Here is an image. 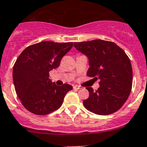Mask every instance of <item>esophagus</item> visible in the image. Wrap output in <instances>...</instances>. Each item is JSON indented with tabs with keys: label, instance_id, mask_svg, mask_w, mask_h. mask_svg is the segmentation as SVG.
I'll return each instance as SVG.
<instances>
[{
	"label": "esophagus",
	"instance_id": "34e87169",
	"mask_svg": "<svg viewBox=\"0 0 147 147\" xmlns=\"http://www.w3.org/2000/svg\"><path fill=\"white\" fill-rule=\"evenodd\" d=\"M73 89H74V90H80V86H78V85H75L73 87Z\"/></svg>",
	"mask_w": 147,
	"mask_h": 147
}]
</instances>
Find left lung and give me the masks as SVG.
<instances>
[{
    "instance_id": "left-lung-1",
    "label": "left lung",
    "mask_w": 147,
    "mask_h": 147,
    "mask_svg": "<svg viewBox=\"0 0 147 147\" xmlns=\"http://www.w3.org/2000/svg\"><path fill=\"white\" fill-rule=\"evenodd\" d=\"M74 46L89 59V77L100 79L94 91L87 87L89 97L83 101L87 110L108 115L119 110L129 96L132 86V68L125 52L111 41L94 40L75 42Z\"/></svg>"
}]
</instances>
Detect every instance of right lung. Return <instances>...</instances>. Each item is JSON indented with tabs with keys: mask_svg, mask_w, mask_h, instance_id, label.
<instances>
[{
	"mask_svg": "<svg viewBox=\"0 0 147 147\" xmlns=\"http://www.w3.org/2000/svg\"><path fill=\"white\" fill-rule=\"evenodd\" d=\"M73 42L42 41L26 47L15 63L13 79L16 94L31 113L45 115L61 107L72 86L56 85L49 79V72L60 64Z\"/></svg>",
	"mask_w": 147,
	"mask_h": 147,
	"instance_id": "right-lung-1",
	"label": "right lung"
}]
</instances>
